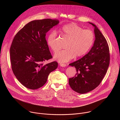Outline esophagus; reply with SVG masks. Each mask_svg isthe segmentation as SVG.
Returning <instances> with one entry per match:
<instances>
[{
    "mask_svg": "<svg viewBox=\"0 0 120 120\" xmlns=\"http://www.w3.org/2000/svg\"><path fill=\"white\" fill-rule=\"evenodd\" d=\"M60 65L61 67H65V66H66V64H60Z\"/></svg>",
    "mask_w": 120,
    "mask_h": 120,
    "instance_id": "34e87169",
    "label": "esophagus"
}]
</instances>
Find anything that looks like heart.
<instances>
[{"label": "heart", "mask_w": 120, "mask_h": 120, "mask_svg": "<svg viewBox=\"0 0 120 120\" xmlns=\"http://www.w3.org/2000/svg\"><path fill=\"white\" fill-rule=\"evenodd\" d=\"M60 31L68 40L65 45L66 49L58 51L54 55V59L60 63H65L74 57L83 56L88 52L94 44L93 32L90 30H83L75 24L65 25ZM47 44L54 52L58 50V37L56 30H52L49 33Z\"/></svg>", "instance_id": "b5f03b06"}]
</instances>
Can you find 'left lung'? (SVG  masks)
I'll return each instance as SVG.
<instances>
[{"mask_svg": "<svg viewBox=\"0 0 120 120\" xmlns=\"http://www.w3.org/2000/svg\"><path fill=\"white\" fill-rule=\"evenodd\" d=\"M88 23L94 27L93 46L86 55L69 64L75 68L77 73L69 79V84L74 91L81 94L89 92L98 86L110 63L109 49L105 38L96 25Z\"/></svg>", "mask_w": 120, "mask_h": 120, "instance_id": "8db88e82", "label": "left lung"}]
</instances>
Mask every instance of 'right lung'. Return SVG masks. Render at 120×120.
Returning a JSON list of instances; mask_svg holds the SVG:
<instances>
[{"label":"right lung","mask_w":120,"mask_h":120,"mask_svg":"<svg viewBox=\"0 0 120 120\" xmlns=\"http://www.w3.org/2000/svg\"><path fill=\"white\" fill-rule=\"evenodd\" d=\"M59 23L51 19L32 21L13 39L10 49L12 71L17 79L28 89L36 90L43 86L50 73L58 66L56 61L45 64L43 63L52 58L46 34Z\"/></svg>","instance_id":"add662e5"}]
</instances>
